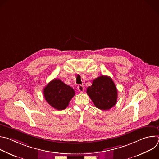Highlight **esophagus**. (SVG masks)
Here are the masks:
<instances>
[{"label":"esophagus","instance_id":"1","mask_svg":"<svg viewBox=\"0 0 159 159\" xmlns=\"http://www.w3.org/2000/svg\"><path fill=\"white\" fill-rule=\"evenodd\" d=\"M77 89L79 90V91L80 93H83V92L84 91V85H78Z\"/></svg>","mask_w":159,"mask_h":159}]
</instances>
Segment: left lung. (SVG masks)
<instances>
[{
    "label": "left lung",
    "mask_w": 159,
    "mask_h": 159,
    "mask_svg": "<svg viewBox=\"0 0 159 159\" xmlns=\"http://www.w3.org/2000/svg\"><path fill=\"white\" fill-rule=\"evenodd\" d=\"M87 94L96 107L101 110H109L117 102V89L108 76L102 75L95 79L92 85L87 88Z\"/></svg>",
    "instance_id": "obj_1"
}]
</instances>
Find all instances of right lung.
<instances>
[{
	"instance_id": "add662e5",
	"label": "right lung",
	"mask_w": 159,
	"mask_h": 159,
	"mask_svg": "<svg viewBox=\"0 0 159 159\" xmlns=\"http://www.w3.org/2000/svg\"><path fill=\"white\" fill-rule=\"evenodd\" d=\"M43 94L50 106L57 110H63L69 106L75 95V91L61 80L55 79L44 88Z\"/></svg>"
}]
</instances>
